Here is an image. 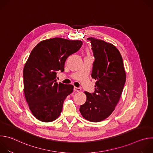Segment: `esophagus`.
Instances as JSON below:
<instances>
[{
    "instance_id": "esophagus-1",
    "label": "esophagus",
    "mask_w": 153,
    "mask_h": 153,
    "mask_svg": "<svg viewBox=\"0 0 153 153\" xmlns=\"http://www.w3.org/2000/svg\"><path fill=\"white\" fill-rule=\"evenodd\" d=\"M74 90L77 91V92H80L81 91V89L80 88H77V87H74Z\"/></svg>"
}]
</instances>
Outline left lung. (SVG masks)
I'll use <instances>...</instances> for the list:
<instances>
[{
	"mask_svg": "<svg viewBox=\"0 0 153 153\" xmlns=\"http://www.w3.org/2000/svg\"><path fill=\"white\" fill-rule=\"evenodd\" d=\"M91 42L95 60L91 77L97 80L95 91H85L86 100L80 106V112L86 120L98 122L105 120L115 110L126 81L122 56L110 43L94 37Z\"/></svg>",
	"mask_w": 153,
	"mask_h": 153,
	"instance_id": "obj_1",
	"label": "left lung"
}]
</instances>
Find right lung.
<instances>
[{"instance_id": "right-lung-1", "label": "right lung", "mask_w": 153, "mask_h": 153, "mask_svg": "<svg viewBox=\"0 0 153 153\" xmlns=\"http://www.w3.org/2000/svg\"><path fill=\"white\" fill-rule=\"evenodd\" d=\"M82 41L55 37L42 40L31 51L24 68V91L29 108L39 120L50 122L60 116L74 86L56 82V71H64L71 54Z\"/></svg>"}]
</instances>
